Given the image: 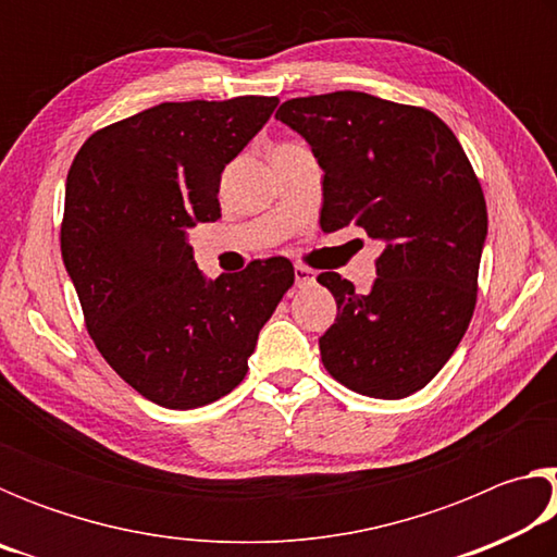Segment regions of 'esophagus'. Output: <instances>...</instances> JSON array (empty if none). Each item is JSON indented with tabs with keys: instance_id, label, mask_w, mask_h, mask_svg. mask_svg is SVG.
I'll use <instances>...</instances> for the list:
<instances>
[{
	"instance_id": "1",
	"label": "esophagus",
	"mask_w": 557,
	"mask_h": 557,
	"mask_svg": "<svg viewBox=\"0 0 557 557\" xmlns=\"http://www.w3.org/2000/svg\"><path fill=\"white\" fill-rule=\"evenodd\" d=\"M314 277H317V272H314L312 268H307V265H295V282H297V287H307V285H312Z\"/></svg>"
}]
</instances>
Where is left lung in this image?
I'll return each mask as SVG.
<instances>
[{
  "label": "left lung",
  "mask_w": 557,
  "mask_h": 557,
  "mask_svg": "<svg viewBox=\"0 0 557 557\" xmlns=\"http://www.w3.org/2000/svg\"><path fill=\"white\" fill-rule=\"evenodd\" d=\"M324 169L322 231L356 223L385 248L369 295L322 272L336 322L319 338L324 369L369 398L425 388L471 322L486 238L482 184L435 112L336 90L292 98L277 115Z\"/></svg>",
  "instance_id": "8db88e82"
}]
</instances>
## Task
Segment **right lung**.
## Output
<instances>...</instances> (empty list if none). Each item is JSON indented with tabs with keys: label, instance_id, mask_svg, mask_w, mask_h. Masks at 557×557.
Returning <instances> with one entry per match:
<instances>
[{
	"label": "right lung",
	"instance_id": "1",
	"mask_svg": "<svg viewBox=\"0 0 557 557\" xmlns=\"http://www.w3.org/2000/svg\"><path fill=\"white\" fill-rule=\"evenodd\" d=\"M277 102H162L92 132L69 169L61 256L88 334L120 379L162 408L228 395L295 282L287 258L206 282L186 240L196 223L221 219V172Z\"/></svg>",
	"mask_w": 557,
	"mask_h": 557
}]
</instances>
